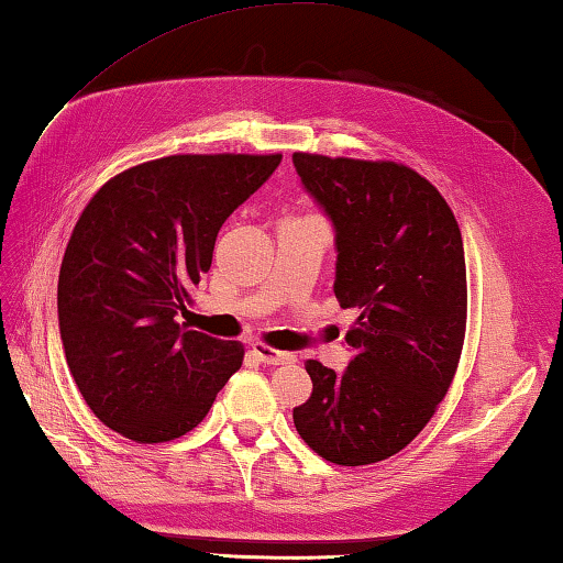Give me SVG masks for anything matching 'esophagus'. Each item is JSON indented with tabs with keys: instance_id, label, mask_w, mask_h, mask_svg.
<instances>
[{
	"instance_id": "esophagus-1",
	"label": "esophagus",
	"mask_w": 563,
	"mask_h": 563,
	"mask_svg": "<svg viewBox=\"0 0 563 563\" xmlns=\"http://www.w3.org/2000/svg\"><path fill=\"white\" fill-rule=\"evenodd\" d=\"M251 350H253V354L258 356V360H261L263 364H292V362H295V354H292V352L271 350L268 344H261V342L251 344Z\"/></svg>"
}]
</instances>
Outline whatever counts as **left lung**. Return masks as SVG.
<instances>
[{
  "instance_id": "left-lung-1",
  "label": "left lung",
  "mask_w": 563,
  "mask_h": 563,
  "mask_svg": "<svg viewBox=\"0 0 563 563\" xmlns=\"http://www.w3.org/2000/svg\"><path fill=\"white\" fill-rule=\"evenodd\" d=\"M305 191L334 229V295L360 317L342 374L305 364L312 396L295 428L336 465L391 457L431 421L465 336V251L451 207L431 181L396 162L295 152Z\"/></svg>"
}]
</instances>
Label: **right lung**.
<instances>
[{
	"instance_id": "1",
	"label": "right lung",
	"mask_w": 563,
	"mask_h": 563,
	"mask_svg": "<svg viewBox=\"0 0 563 563\" xmlns=\"http://www.w3.org/2000/svg\"><path fill=\"white\" fill-rule=\"evenodd\" d=\"M283 155H172L112 177L80 213L58 275L68 369L100 421L137 443L189 433L243 346L187 330L189 292L233 211Z\"/></svg>"
}]
</instances>
